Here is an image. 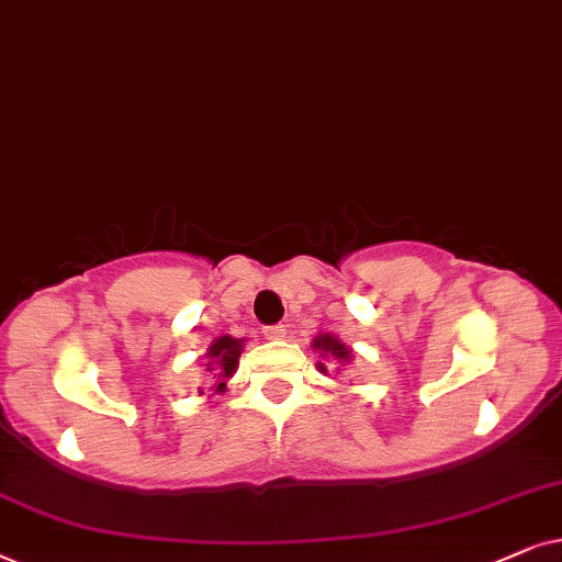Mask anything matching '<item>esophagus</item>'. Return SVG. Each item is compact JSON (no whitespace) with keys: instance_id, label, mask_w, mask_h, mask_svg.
<instances>
[{"instance_id":"34e87169","label":"esophagus","mask_w":562,"mask_h":562,"mask_svg":"<svg viewBox=\"0 0 562 562\" xmlns=\"http://www.w3.org/2000/svg\"><path fill=\"white\" fill-rule=\"evenodd\" d=\"M285 331H288V328L282 326V324L265 326V336H267V339H282V336H285Z\"/></svg>"}]
</instances>
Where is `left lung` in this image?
<instances>
[{"label":"left lung","instance_id":"obj_1","mask_svg":"<svg viewBox=\"0 0 562 562\" xmlns=\"http://www.w3.org/2000/svg\"><path fill=\"white\" fill-rule=\"evenodd\" d=\"M313 349H318L321 357H331L341 364L349 362V359H351V349L347 347V344H341L339 339H336L334 334H318L316 339H313ZM318 370L326 372V364L318 362Z\"/></svg>","mask_w":562,"mask_h":562}]
</instances>
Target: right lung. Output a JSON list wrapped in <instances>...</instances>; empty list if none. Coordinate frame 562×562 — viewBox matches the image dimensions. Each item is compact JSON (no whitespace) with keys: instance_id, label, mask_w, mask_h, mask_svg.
I'll return each mask as SVG.
<instances>
[{"instance_id":"add662e5","label":"right lung","mask_w":562,"mask_h":562,"mask_svg":"<svg viewBox=\"0 0 562 562\" xmlns=\"http://www.w3.org/2000/svg\"><path fill=\"white\" fill-rule=\"evenodd\" d=\"M244 351V339H234V336H218L207 349V372H213L215 380V393L226 391V380L234 378V372L238 368V357ZM203 395V391H200Z\"/></svg>"}]
</instances>
